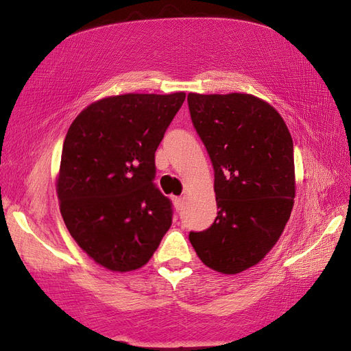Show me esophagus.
Segmentation results:
<instances>
[{
  "mask_svg": "<svg viewBox=\"0 0 351 351\" xmlns=\"http://www.w3.org/2000/svg\"><path fill=\"white\" fill-rule=\"evenodd\" d=\"M182 203H184V199H182V197H173V204H175L176 210H181V208H182Z\"/></svg>",
  "mask_w": 351,
  "mask_h": 351,
  "instance_id": "esophagus-1",
  "label": "esophagus"
}]
</instances>
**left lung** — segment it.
I'll use <instances>...</instances> for the list:
<instances>
[{
    "instance_id": "left-lung-1",
    "label": "left lung",
    "mask_w": 351,
    "mask_h": 351,
    "mask_svg": "<svg viewBox=\"0 0 351 351\" xmlns=\"http://www.w3.org/2000/svg\"><path fill=\"white\" fill-rule=\"evenodd\" d=\"M191 121L215 172L218 217L190 232L209 268L237 274L282 236L295 197L293 142L271 105L252 95H188Z\"/></svg>"
}]
</instances>
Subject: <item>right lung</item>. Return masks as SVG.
Here are the masks:
<instances>
[{"label": "right lung", "mask_w": 351, "mask_h": 351, "mask_svg": "<svg viewBox=\"0 0 351 351\" xmlns=\"http://www.w3.org/2000/svg\"><path fill=\"white\" fill-rule=\"evenodd\" d=\"M185 93L105 97L69 125L58 176L69 234L112 271L145 265L172 226V202L154 184L156 151Z\"/></svg>", "instance_id": "right-lung-1"}]
</instances>
